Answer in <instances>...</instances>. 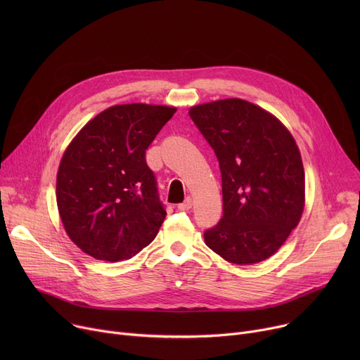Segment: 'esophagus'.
<instances>
[{"label": "esophagus", "mask_w": 360, "mask_h": 360, "mask_svg": "<svg viewBox=\"0 0 360 360\" xmlns=\"http://www.w3.org/2000/svg\"><path fill=\"white\" fill-rule=\"evenodd\" d=\"M191 207H193V198H191V197H186L184 202L178 204V210H182V212H185V210H190Z\"/></svg>", "instance_id": "obj_1"}]
</instances>
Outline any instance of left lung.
<instances>
[{
  "instance_id": "obj_1",
  "label": "left lung",
  "mask_w": 360,
  "mask_h": 360,
  "mask_svg": "<svg viewBox=\"0 0 360 360\" xmlns=\"http://www.w3.org/2000/svg\"><path fill=\"white\" fill-rule=\"evenodd\" d=\"M190 117L221 174L223 217L204 233L205 245L238 266L270 258L305 207V170L293 136L273 113L238 98L195 105Z\"/></svg>"
}]
</instances>
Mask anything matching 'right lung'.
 I'll list each match as a JSON object with an SVG mask.
<instances>
[{"mask_svg": "<svg viewBox=\"0 0 360 360\" xmlns=\"http://www.w3.org/2000/svg\"><path fill=\"white\" fill-rule=\"evenodd\" d=\"M176 108L127 103L91 118L56 174V205L68 238L87 255L128 259L153 240L166 217L146 150Z\"/></svg>", "mask_w": 360, "mask_h": 360, "instance_id": "1", "label": "right lung"}]
</instances>
